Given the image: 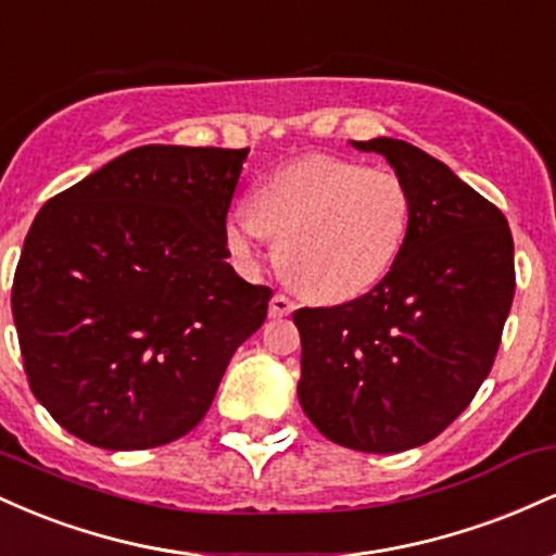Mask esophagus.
<instances>
[{"label": "esophagus", "instance_id": "34e87169", "mask_svg": "<svg viewBox=\"0 0 556 556\" xmlns=\"http://www.w3.org/2000/svg\"><path fill=\"white\" fill-rule=\"evenodd\" d=\"M292 311H295V303H292V300L287 295H282V292H277V295L271 298V303H269V314L271 316H290Z\"/></svg>", "mask_w": 556, "mask_h": 556}]
</instances>
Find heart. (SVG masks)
I'll return each instance as SVG.
<instances>
[{
	"label": "heart",
	"mask_w": 556,
	"mask_h": 556,
	"mask_svg": "<svg viewBox=\"0 0 556 556\" xmlns=\"http://www.w3.org/2000/svg\"><path fill=\"white\" fill-rule=\"evenodd\" d=\"M410 219V188L397 172L314 154L266 175L251 212L229 214L225 238L235 256L253 258L269 235L292 287L318 303H344L387 277Z\"/></svg>",
	"instance_id": "1"
}]
</instances>
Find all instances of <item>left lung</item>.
I'll use <instances>...</instances> for the list:
<instances>
[{"mask_svg":"<svg viewBox=\"0 0 556 556\" xmlns=\"http://www.w3.org/2000/svg\"><path fill=\"white\" fill-rule=\"evenodd\" d=\"M407 182L413 219L387 277L366 295L298 308V397L334 444L413 450L452 424L483 384L515 295L507 219L446 164L394 138L353 140Z\"/></svg>","mask_w":556,"mask_h":556,"instance_id":"1","label":"left lung"}]
</instances>
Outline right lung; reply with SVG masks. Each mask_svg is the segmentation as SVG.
<instances>
[{
    "instance_id": "obj_1",
    "label": "right lung",
    "mask_w": 556,
    "mask_h": 556,
    "mask_svg": "<svg viewBox=\"0 0 556 556\" xmlns=\"http://www.w3.org/2000/svg\"><path fill=\"white\" fill-rule=\"evenodd\" d=\"M251 149L140 146L49 198L25 235L12 318L30 392L101 450L193 431L271 287L227 264Z\"/></svg>"
}]
</instances>
